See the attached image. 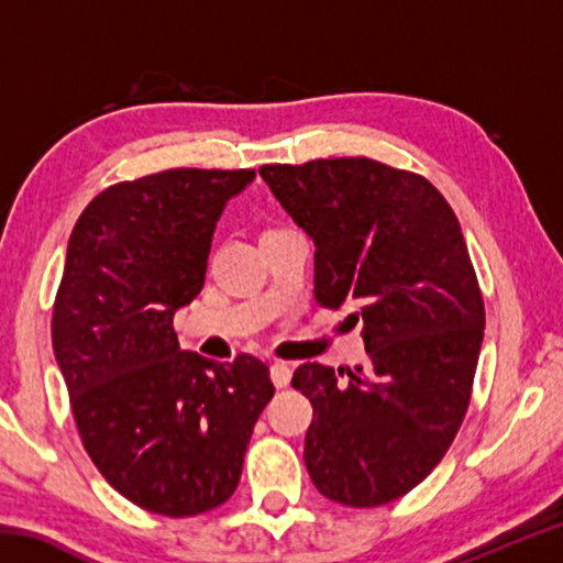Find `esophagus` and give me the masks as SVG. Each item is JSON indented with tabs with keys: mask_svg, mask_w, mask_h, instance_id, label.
Segmentation results:
<instances>
[{
	"mask_svg": "<svg viewBox=\"0 0 563 563\" xmlns=\"http://www.w3.org/2000/svg\"><path fill=\"white\" fill-rule=\"evenodd\" d=\"M290 377H292V369L285 365V362H275V365L271 367V379H273V385L278 387V389L288 387L290 385Z\"/></svg>",
	"mask_w": 563,
	"mask_h": 563,
	"instance_id": "34e87169",
	"label": "esophagus"
}]
</instances>
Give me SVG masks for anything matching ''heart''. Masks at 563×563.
<instances>
[{
	"label": "heart",
	"mask_w": 563,
	"mask_h": 563,
	"mask_svg": "<svg viewBox=\"0 0 563 563\" xmlns=\"http://www.w3.org/2000/svg\"><path fill=\"white\" fill-rule=\"evenodd\" d=\"M278 231H285V228H273V231H265L263 235H268V233H278Z\"/></svg>",
	"instance_id": "b5f03b06"
}]
</instances>
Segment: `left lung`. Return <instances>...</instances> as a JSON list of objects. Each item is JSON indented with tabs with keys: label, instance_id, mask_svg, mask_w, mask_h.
I'll return each mask as SVG.
<instances>
[{
	"label": "left lung",
	"instance_id": "obj_1",
	"mask_svg": "<svg viewBox=\"0 0 563 563\" xmlns=\"http://www.w3.org/2000/svg\"><path fill=\"white\" fill-rule=\"evenodd\" d=\"M261 176L318 247V305L357 308L369 357L295 369L312 405L305 466L322 497L383 507L442 462L470 407L484 300L460 221L424 176L375 158L265 164Z\"/></svg>",
	"mask_w": 563,
	"mask_h": 563
}]
</instances>
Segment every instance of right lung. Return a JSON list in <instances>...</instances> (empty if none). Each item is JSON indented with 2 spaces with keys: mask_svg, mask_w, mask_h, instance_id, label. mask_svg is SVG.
I'll use <instances>...</instances> for the list:
<instances>
[{
  "mask_svg": "<svg viewBox=\"0 0 563 563\" xmlns=\"http://www.w3.org/2000/svg\"><path fill=\"white\" fill-rule=\"evenodd\" d=\"M251 168L121 180L76 221L52 342L76 430L121 497L161 517L231 499L275 387L251 355L218 365L178 347L174 312L203 288L216 221Z\"/></svg>",
  "mask_w": 563,
  "mask_h": 563,
  "instance_id": "1",
  "label": "right lung"
}]
</instances>
